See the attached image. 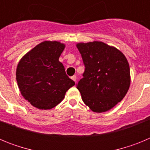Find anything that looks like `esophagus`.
I'll return each mask as SVG.
<instances>
[{"label":"esophagus","instance_id":"1","mask_svg":"<svg viewBox=\"0 0 150 150\" xmlns=\"http://www.w3.org/2000/svg\"><path fill=\"white\" fill-rule=\"evenodd\" d=\"M71 79H72L75 82V83H76V75H74V76H71Z\"/></svg>","mask_w":150,"mask_h":150}]
</instances>
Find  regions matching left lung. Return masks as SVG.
<instances>
[{"label": "left lung", "instance_id": "1", "mask_svg": "<svg viewBox=\"0 0 150 150\" xmlns=\"http://www.w3.org/2000/svg\"><path fill=\"white\" fill-rule=\"evenodd\" d=\"M85 71L77 83L82 99L94 112H106L123 99L130 86V67L122 52L103 42L78 43Z\"/></svg>", "mask_w": 150, "mask_h": 150}]
</instances>
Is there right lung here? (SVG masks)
Returning a JSON list of instances; mask_svg holds the SVG:
<instances>
[{
  "label": "right lung",
  "mask_w": 150,
  "mask_h": 150,
  "mask_svg": "<svg viewBox=\"0 0 150 150\" xmlns=\"http://www.w3.org/2000/svg\"><path fill=\"white\" fill-rule=\"evenodd\" d=\"M64 44L44 41L22 57L16 69V80L22 96L40 110L55 107L66 91L75 85L59 61Z\"/></svg>",
  "instance_id": "right-lung-1"
}]
</instances>
